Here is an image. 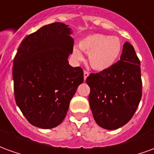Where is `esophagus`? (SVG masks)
<instances>
[{"instance_id": "obj_1", "label": "esophagus", "mask_w": 154, "mask_h": 154, "mask_svg": "<svg viewBox=\"0 0 154 154\" xmlns=\"http://www.w3.org/2000/svg\"><path fill=\"white\" fill-rule=\"evenodd\" d=\"M89 76V72H87V71H84V73H83V77H84V80L86 81V79H87V77Z\"/></svg>"}]
</instances>
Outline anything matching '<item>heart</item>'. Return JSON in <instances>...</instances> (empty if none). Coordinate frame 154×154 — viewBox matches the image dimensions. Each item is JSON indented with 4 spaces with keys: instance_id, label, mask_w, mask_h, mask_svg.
<instances>
[{
    "instance_id": "heart-1",
    "label": "heart",
    "mask_w": 154,
    "mask_h": 154,
    "mask_svg": "<svg viewBox=\"0 0 154 154\" xmlns=\"http://www.w3.org/2000/svg\"><path fill=\"white\" fill-rule=\"evenodd\" d=\"M81 50L88 54V62L94 70L102 72L109 69L116 63L120 55L122 44L119 38L93 34L82 38L79 42ZM72 55L77 61L83 59V55L77 48L74 47Z\"/></svg>"
}]
</instances>
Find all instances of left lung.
<instances>
[{
	"label": "left lung",
	"instance_id": "1",
	"mask_svg": "<svg viewBox=\"0 0 154 154\" xmlns=\"http://www.w3.org/2000/svg\"><path fill=\"white\" fill-rule=\"evenodd\" d=\"M89 104L94 119L101 128L119 129L135 113L142 97L140 61L129 42L123 45L120 59L112 67L87 78Z\"/></svg>",
	"mask_w": 154,
	"mask_h": 154
}]
</instances>
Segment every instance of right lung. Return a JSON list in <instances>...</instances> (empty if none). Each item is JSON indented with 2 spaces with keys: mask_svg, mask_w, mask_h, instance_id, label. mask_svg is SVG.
I'll return each instance as SVG.
<instances>
[{
  "mask_svg": "<svg viewBox=\"0 0 154 154\" xmlns=\"http://www.w3.org/2000/svg\"><path fill=\"white\" fill-rule=\"evenodd\" d=\"M72 34L68 25L56 22L25 37L19 47L12 72L15 99L32 125H59L83 82L82 69L67 60L73 49Z\"/></svg>",
  "mask_w": 154,
  "mask_h": 154,
  "instance_id": "obj_1",
  "label": "right lung"
}]
</instances>
